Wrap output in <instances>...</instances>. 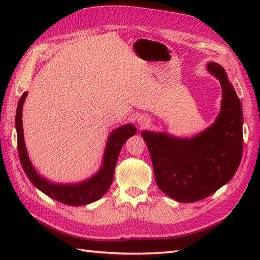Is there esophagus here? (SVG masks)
Returning a JSON list of instances; mask_svg holds the SVG:
<instances>
[{"instance_id":"34e87169","label":"esophagus","mask_w":260,"mask_h":260,"mask_svg":"<svg viewBox=\"0 0 260 260\" xmlns=\"http://www.w3.org/2000/svg\"><path fill=\"white\" fill-rule=\"evenodd\" d=\"M139 123H140V125H141V126L147 125V124H148V119H147V118H145V117H142V118H140Z\"/></svg>"}]
</instances>
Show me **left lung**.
Wrapping results in <instances>:
<instances>
[{"instance_id": "left-lung-1", "label": "left lung", "mask_w": 260, "mask_h": 260, "mask_svg": "<svg viewBox=\"0 0 260 260\" xmlns=\"http://www.w3.org/2000/svg\"><path fill=\"white\" fill-rule=\"evenodd\" d=\"M208 70L222 88V107L215 123L191 140L142 132L152 158L156 184L176 201L196 202L229 182L242 156V109L227 74L219 63Z\"/></svg>"}]
</instances>
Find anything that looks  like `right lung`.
I'll return each mask as SVG.
<instances>
[{
  "label": "right lung",
  "mask_w": 260,
  "mask_h": 260,
  "mask_svg": "<svg viewBox=\"0 0 260 260\" xmlns=\"http://www.w3.org/2000/svg\"><path fill=\"white\" fill-rule=\"evenodd\" d=\"M26 95L27 93L24 92L19 101L15 115V127L16 133H18L19 157L27 179L31 181L33 185L38 187L39 190L42 191L48 197L61 203L68 204V206H84V204L91 203L101 199L107 192L110 184H112L115 167L116 163H117L121 147H123L124 143L128 137L136 134V127L133 125H125L119 127V128L114 131L110 134L107 142L106 151H105L103 168L90 180H87L86 182H82V183L79 184H52L43 178H40V175H38L36 170L32 167L29 157H27L23 141V127H22L21 119L22 107H23Z\"/></svg>",
  "instance_id": "add662e5"
}]
</instances>
